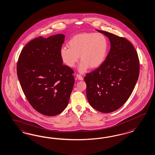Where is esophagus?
I'll use <instances>...</instances> for the list:
<instances>
[{
  "mask_svg": "<svg viewBox=\"0 0 155 155\" xmlns=\"http://www.w3.org/2000/svg\"><path fill=\"white\" fill-rule=\"evenodd\" d=\"M76 77H77V78H78V79L80 80H83V78L82 77V76L80 75L79 74H77Z\"/></svg>",
  "mask_w": 155,
  "mask_h": 155,
  "instance_id": "esophagus-1",
  "label": "esophagus"
}]
</instances>
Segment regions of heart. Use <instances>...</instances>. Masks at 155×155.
Instances as JSON below:
<instances>
[{
    "label": "heart",
    "instance_id": "1",
    "mask_svg": "<svg viewBox=\"0 0 155 155\" xmlns=\"http://www.w3.org/2000/svg\"><path fill=\"white\" fill-rule=\"evenodd\" d=\"M68 46L60 50L63 62L70 67L75 66L80 58L79 71L84 72L89 66L95 68L105 61L108 50V41L100 33H83L73 36L68 41Z\"/></svg>",
    "mask_w": 155,
    "mask_h": 155
}]
</instances>
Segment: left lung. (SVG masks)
<instances>
[{"mask_svg":"<svg viewBox=\"0 0 155 155\" xmlns=\"http://www.w3.org/2000/svg\"><path fill=\"white\" fill-rule=\"evenodd\" d=\"M109 39L106 59L84 77L87 97L94 109L104 113L117 110L127 101L137 82L139 60L133 44L124 37L97 30Z\"/></svg>","mask_w":155,"mask_h":155,"instance_id":"left-lung-1","label":"left lung"}]
</instances>
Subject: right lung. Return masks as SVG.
Masks as SVG:
<instances>
[{
	"mask_svg": "<svg viewBox=\"0 0 155 155\" xmlns=\"http://www.w3.org/2000/svg\"><path fill=\"white\" fill-rule=\"evenodd\" d=\"M65 35L39 37L28 42L19 55L17 74L22 91L41 114L54 116L66 107L74 84V71L63 65L60 50Z\"/></svg>",
	"mask_w": 155,
	"mask_h": 155,
	"instance_id": "obj_1",
	"label": "right lung"
}]
</instances>
